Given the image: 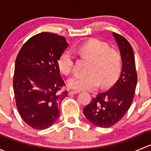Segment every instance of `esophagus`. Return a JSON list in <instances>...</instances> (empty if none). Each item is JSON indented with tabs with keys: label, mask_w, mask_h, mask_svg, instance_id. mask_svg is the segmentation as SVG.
Here are the masks:
<instances>
[{
	"label": "esophagus",
	"mask_w": 151,
	"mask_h": 151,
	"mask_svg": "<svg viewBox=\"0 0 151 151\" xmlns=\"http://www.w3.org/2000/svg\"><path fill=\"white\" fill-rule=\"evenodd\" d=\"M80 92L79 91H70L68 92V95H74V94H77Z\"/></svg>",
	"instance_id": "esophagus-1"
}]
</instances>
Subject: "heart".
Listing matches in <instances>:
<instances>
[{"label": "heart", "mask_w": 151, "mask_h": 151, "mask_svg": "<svg viewBox=\"0 0 151 151\" xmlns=\"http://www.w3.org/2000/svg\"><path fill=\"white\" fill-rule=\"evenodd\" d=\"M75 52L91 62L86 75L76 74L68 81L70 88L77 90H93L101 83L106 87L112 84L120 75L123 60L118 50L110 48L106 42L92 39L78 45ZM58 66L61 73L68 75L74 67V56L70 52L64 51L58 59Z\"/></svg>", "instance_id": "1"}]
</instances>
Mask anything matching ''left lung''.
<instances>
[{
	"mask_svg": "<svg viewBox=\"0 0 151 151\" xmlns=\"http://www.w3.org/2000/svg\"><path fill=\"white\" fill-rule=\"evenodd\" d=\"M123 60L121 76L115 85L105 92L99 93L84 107L83 113L94 126L109 128L123 118L134 97L137 82L134 53L127 39L113 33Z\"/></svg>",
	"mask_w": 151,
	"mask_h": 151,
	"instance_id": "left-lung-1",
	"label": "left lung"
}]
</instances>
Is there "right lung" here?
Instances as JSON below:
<instances>
[{
  "label": "right lung",
  "mask_w": 151,
  "mask_h": 151,
  "mask_svg": "<svg viewBox=\"0 0 151 151\" xmlns=\"http://www.w3.org/2000/svg\"><path fill=\"white\" fill-rule=\"evenodd\" d=\"M68 43L64 36L44 32L32 36L19 50L13 79L17 108L24 121L37 130L50 127L60 115L68 91L58 59Z\"/></svg>",
  "instance_id": "right-lung-1"
}]
</instances>
